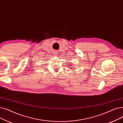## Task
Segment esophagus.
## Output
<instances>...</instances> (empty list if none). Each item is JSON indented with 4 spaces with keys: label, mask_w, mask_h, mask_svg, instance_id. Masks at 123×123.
Segmentation results:
<instances>
[{
    "label": "esophagus",
    "mask_w": 123,
    "mask_h": 123,
    "mask_svg": "<svg viewBox=\"0 0 123 123\" xmlns=\"http://www.w3.org/2000/svg\"><path fill=\"white\" fill-rule=\"evenodd\" d=\"M54 55H55V56H57V55H58V52L57 51H55L54 52Z\"/></svg>",
    "instance_id": "esophagus-1"
}]
</instances>
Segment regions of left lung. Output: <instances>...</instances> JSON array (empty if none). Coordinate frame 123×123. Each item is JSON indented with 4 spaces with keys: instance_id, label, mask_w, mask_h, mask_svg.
<instances>
[{
    "instance_id": "left-lung-1",
    "label": "left lung",
    "mask_w": 123,
    "mask_h": 123,
    "mask_svg": "<svg viewBox=\"0 0 123 123\" xmlns=\"http://www.w3.org/2000/svg\"><path fill=\"white\" fill-rule=\"evenodd\" d=\"M73 68H74V67H73ZM70 69H71V68H70Z\"/></svg>"
}]
</instances>
